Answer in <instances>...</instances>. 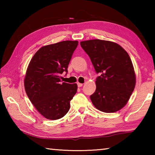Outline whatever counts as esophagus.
<instances>
[{
    "label": "esophagus",
    "mask_w": 155,
    "mask_h": 155,
    "mask_svg": "<svg viewBox=\"0 0 155 155\" xmlns=\"http://www.w3.org/2000/svg\"><path fill=\"white\" fill-rule=\"evenodd\" d=\"M77 85H78V87H82V86H83V84L80 83H77Z\"/></svg>",
    "instance_id": "esophagus-1"
}]
</instances>
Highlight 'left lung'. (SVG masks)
Wrapping results in <instances>:
<instances>
[{"label": "left lung", "mask_w": 155, "mask_h": 155, "mask_svg": "<svg viewBox=\"0 0 155 155\" xmlns=\"http://www.w3.org/2000/svg\"><path fill=\"white\" fill-rule=\"evenodd\" d=\"M100 76L95 92L90 96L96 108L105 113L119 111L134 90V68L127 51L112 41L91 40L81 42Z\"/></svg>", "instance_id": "left-lung-1"}]
</instances>
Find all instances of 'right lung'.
<instances>
[{
	"mask_svg": "<svg viewBox=\"0 0 155 155\" xmlns=\"http://www.w3.org/2000/svg\"><path fill=\"white\" fill-rule=\"evenodd\" d=\"M77 41H63L41 47L28 65L25 87L36 109L48 120H58L67 114L70 101L77 93V83H61L78 46Z\"/></svg>",
	"mask_w": 155,
	"mask_h": 155,
	"instance_id": "right-lung-1",
	"label": "right lung"
}]
</instances>
